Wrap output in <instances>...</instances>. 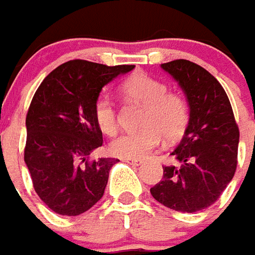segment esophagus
Instances as JSON below:
<instances>
[{"mask_svg": "<svg viewBox=\"0 0 255 255\" xmlns=\"http://www.w3.org/2000/svg\"><path fill=\"white\" fill-rule=\"evenodd\" d=\"M125 162H128V163H130V165H134V166H138L141 165V160L140 159H124Z\"/></svg>", "mask_w": 255, "mask_h": 255, "instance_id": "34e87169", "label": "esophagus"}]
</instances>
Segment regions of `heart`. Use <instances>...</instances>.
<instances>
[{
    "label": "heart",
    "instance_id": "1",
    "mask_svg": "<svg viewBox=\"0 0 255 255\" xmlns=\"http://www.w3.org/2000/svg\"><path fill=\"white\" fill-rule=\"evenodd\" d=\"M122 93L128 99L145 106L140 131L124 133L114 138L110 151L124 159H141L159 145L160 138L176 141L187 129L189 108L185 99L167 93L163 82L145 74H134L122 84ZM93 115L99 129L111 136L118 129V114L108 96H100L95 103Z\"/></svg>",
    "mask_w": 255,
    "mask_h": 255
}]
</instances>
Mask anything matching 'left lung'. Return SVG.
I'll use <instances>...</instances> for the list:
<instances>
[{"mask_svg": "<svg viewBox=\"0 0 255 255\" xmlns=\"http://www.w3.org/2000/svg\"><path fill=\"white\" fill-rule=\"evenodd\" d=\"M160 67L187 97L189 121L170 153L177 163L163 167L151 195L169 209L195 213L213 205L234 178L239 129L225 90L203 67L184 59Z\"/></svg>", "mask_w": 255, "mask_h": 255, "instance_id": "obj_1", "label": "left lung"}]
</instances>
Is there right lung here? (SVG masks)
Segmentation results:
<instances>
[{"label":"right lung","instance_id":"right-lung-1","mask_svg":"<svg viewBox=\"0 0 255 255\" xmlns=\"http://www.w3.org/2000/svg\"><path fill=\"white\" fill-rule=\"evenodd\" d=\"M133 68L70 60L55 68L32 97L24 162L38 196L57 214L79 216L103 198L119 159L88 162L103 145L93 107L106 85Z\"/></svg>","mask_w":255,"mask_h":255}]
</instances>
